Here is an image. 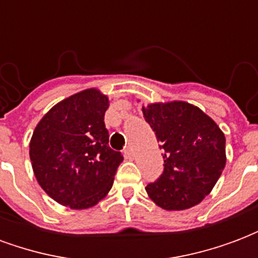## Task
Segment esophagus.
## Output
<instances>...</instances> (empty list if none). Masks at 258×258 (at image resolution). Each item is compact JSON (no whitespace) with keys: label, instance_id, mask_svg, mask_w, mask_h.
Returning a JSON list of instances; mask_svg holds the SVG:
<instances>
[{"label":"esophagus","instance_id":"obj_1","mask_svg":"<svg viewBox=\"0 0 258 258\" xmlns=\"http://www.w3.org/2000/svg\"><path fill=\"white\" fill-rule=\"evenodd\" d=\"M124 156H125V159H128V160H133L134 159V151L131 148H125L124 149Z\"/></svg>","mask_w":258,"mask_h":258}]
</instances>
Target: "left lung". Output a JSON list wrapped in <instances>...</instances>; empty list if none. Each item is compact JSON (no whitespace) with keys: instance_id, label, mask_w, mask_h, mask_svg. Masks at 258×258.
I'll list each match as a JSON object with an SVG mask.
<instances>
[{"instance_id":"left-lung-1","label":"left lung","mask_w":258,"mask_h":258,"mask_svg":"<svg viewBox=\"0 0 258 258\" xmlns=\"http://www.w3.org/2000/svg\"><path fill=\"white\" fill-rule=\"evenodd\" d=\"M142 113L164 151V170L160 178L146 185L148 196L168 211L199 205L225 167L224 133L188 102L151 103L142 106Z\"/></svg>"}]
</instances>
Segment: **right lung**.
Here are the masks:
<instances>
[{
  "label": "right lung",
  "mask_w": 258,
  "mask_h": 258,
  "mask_svg": "<svg viewBox=\"0 0 258 258\" xmlns=\"http://www.w3.org/2000/svg\"><path fill=\"white\" fill-rule=\"evenodd\" d=\"M109 98L96 88L56 103L30 140L37 182L59 205L90 209L112 189L123 155L110 149L105 127Z\"/></svg>",
  "instance_id": "right-lung-1"
}]
</instances>
